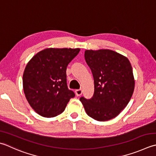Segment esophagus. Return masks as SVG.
<instances>
[{
	"mask_svg": "<svg viewBox=\"0 0 156 156\" xmlns=\"http://www.w3.org/2000/svg\"><path fill=\"white\" fill-rule=\"evenodd\" d=\"M75 93H76V96H80L81 94H82V90L81 89H78V90H76V91H75Z\"/></svg>",
	"mask_w": 156,
	"mask_h": 156,
	"instance_id": "1",
	"label": "esophagus"
}]
</instances>
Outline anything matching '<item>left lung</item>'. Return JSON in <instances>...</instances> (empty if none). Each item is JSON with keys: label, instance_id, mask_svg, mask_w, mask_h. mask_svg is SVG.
Listing matches in <instances>:
<instances>
[{"label": "left lung", "instance_id": "obj_1", "mask_svg": "<svg viewBox=\"0 0 156 156\" xmlns=\"http://www.w3.org/2000/svg\"><path fill=\"white\" fill-rule=\"evenodd\" d=\"M84 58L93 73V97H81L88 116L103 122L116 117L126 108L135 89V78L129 59L109 49L86 50Z\"/></svg>", "mask_w": 156, "mask_h": 156}]
</instances>
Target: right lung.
<instances>
[{"label": "right lung", "mask_w": 156, "mask_h": 156, "mask_svg": "<svg viewBox=\"0 0 156 156\" xmlns=\"http://www.w3.org/2000/svg\"><path fill=\"white\" fill-rule=\"evenodd\" d=\"M80 51L78 48H45L27 63L23 75L24 94L40 115L57 116L75 96L67 86L66 69Z\"/></svg>", "instance_id": "right-lung-1"}]
</instances>
